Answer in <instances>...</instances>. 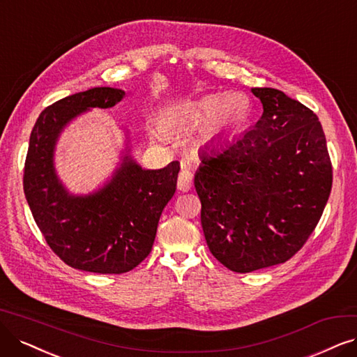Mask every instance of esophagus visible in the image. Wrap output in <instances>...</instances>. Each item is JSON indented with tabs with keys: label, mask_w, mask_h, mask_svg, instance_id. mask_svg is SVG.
<instances>
[{
	"label": "esophagus",
	"mask_w": 357,
	"mask_h": 357,
	"mask_svg": "<svg viewBox=\"0 0 357 357\" xmlns=\"http://www.w3.org/2000/svg\"><path fill=\"white\" fill-rule=\"evenodd\" d=\"M192 183H194V175L192 172L187 167H183L179 172V176H178V190L179 191H190L192 188Z\"/></svg>",
	"instance_id": "obj_1"
}]
</instances>
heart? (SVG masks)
Segmentation results:
<instances>
[{
	"mask_svg": "<svg viewBox=\"0 0 357 357\" xmlns=\"http://www.w3.org/2000/svg\"><path fill=\"white\" fill-rule=\"evenodd\" d=\"M250 112V100L241 92H228L222 97L207 94L200 98L182 100L165 109L162 122L155 121L149 126V135L155 141H165L169 129L204 122V134L213 137L229 129L241 128L248 121Z\"/></svg>",
	"mask_w": 357,
	"mask_h": 357,
	"instance_id": "obj_1",
	"label": "heart"
}]
</instances>
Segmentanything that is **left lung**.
<instances>
[{
    "label": "left lung",
    "instance_id": "1",
    "mask_svg": "<svg viewBox=\"0 0 357 357\" xmlns=\"http://www.w3.org/2000/svg\"><path fill=\"white\" fill-rule=\"evenodd\" d=\"M263 114L240 138L207 145L194 176L212 255L234 272L291 259L322 216L333 167L322 125L273 88H252Z\"/></svg>",
    "mask_w": 357,
    "mask_h": 357
}]
</instances>
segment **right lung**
<instances>
[{"label": "right lung", "mask_w": 357, "mask_h": 357, "mask_svg": "<svg viewBox=\"0 0 357 357\" xmlns=\"http://www.w3.org/2000/svg\"><path fill=\"white\" fill-rule=\"evenodd\" d=\"M123 89L97 86L47 107L32 129L23 188L45 241L66 265L94 273H125L151 252L162 212L176 191L179 162L142 169L126 147L112 176L88 194H73L57 175L56 145L75 119L110 109Z\"/></svg>", "instance_id": "obj_1"}]
</instances>
